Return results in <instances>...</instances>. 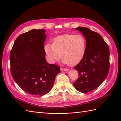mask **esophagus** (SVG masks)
<instances>
[{"label": "esophagus", "mask_w": 121, "mask_h": 121, "mask_svg": "<svg viewBox=\"0 0 121 121\" xmlns=\"http://www.w3.org/2000/svg\"><path fill=\"white\" fill-rule=\"evenodd\" d=\"M60 70L61 71H69V69H65V68H60Z\"/></svg>", "instance_id": "1"}]
</instances>
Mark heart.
<instances>
[{
  "mask_svg": "<svg viewBox=\"0 0 121 121\" xmlns=\"http://www.w3.org/2000/svg\"><path fill=\"white\" fill-rule=\"evenodd\" d=\"M86 46V40L82 35L65 34L55 37L53 43H46L44 50L51 63L60 59L62 54L63 63L74 65L83 58Z\"/></svg>",
  "mask_w": 121,
  "mask_h": 121,
  "instance_id": "b5f03b06",
  "label": "heart"
}]
</instances>
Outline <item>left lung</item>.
I'll return each instance as SVG.
<instances>
[{"label":"left lung","mask_w":121,"mask_h":121,"mask_svg":"<svg viewBox=\"0 0 121 121\" xmlns=\"http://www.w3.org/2000/svg\"><path fill=\"white\" fill-rule=\"evenodd\" d=\"M75 29L83 33L86 46L83 58L74 67L79 76L73 85L77 91L86 93L98 88L106 79L110 69V50L98 33L84 27Z\"/></svg>","instance_id":"left-lung-1"}]
</instances>
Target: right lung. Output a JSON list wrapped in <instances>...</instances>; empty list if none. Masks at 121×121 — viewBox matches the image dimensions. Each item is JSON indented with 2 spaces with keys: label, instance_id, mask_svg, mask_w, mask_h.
Wrapping results in <instances>:
<instances>
[{
  "label": "right lung",
  "instance_id": "1",
  "mask_svg": "<svg viewBox=\"0 0 121 121\" xmlns=\"http://www.w3.org/2000/svg\"><path fill=\"white\" fill-rule=\"evenodd\" d=\"M46 30L33 29L20 35L10 54V70L14 81L24 91L43 96L50 91L60 67L46 60Z\"/></svg>",
  "mask_w": 121,
  "mask_h": 121
}]
</instances>
